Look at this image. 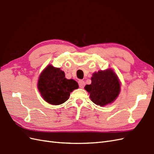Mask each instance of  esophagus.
<instances>
[{"label":"esophagus","instance_id":"1","mask_svg":"<svg viewBox=\"0 0 154 154\" xmlns=\"http://www.w3.org/2000/svg\"><path fill=\"white\" fill-rule=\"evenodd\" d=\"M78 84H79V86H80V88H83L85 85V83L84 81L83 80H80L78 82Z\"/></svg>","mask_w":154,"mask_h":154}]
</instances>
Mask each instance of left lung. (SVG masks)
Masks as SVG:
<instances>
[{
    "mask_svg": "<svg viewBox=\"0 0 154 154\" xmlns=\"http://www.w3.org/2000/svg\"><path fill=\"white\" fill-rule=\"evenodd\" d=\"M91 84L87 85L85 89L90 94L93 103L101 106L112 103L120 92V82L118 77L109 69L93 73Z\"/></svg>",
    "mask_w": 154,
    "mask_h": 154,
    "instance_id": "left-lung-1",
    "label": "left lung"
}]
</instances>
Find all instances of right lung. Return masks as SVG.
Returning <instances> with one entry per match:
<instances>
[{
  "instance_id": "add662e5",
  "label": "right lung",
  "mask_w": 154,
  "mask_h": 154,
  "mask_svg": "<svg viewBox=\"0 0 154 154\" xmlns=\"http://www.w3.org/2000/svg\"><path fill=\"white\" fill-rule=\"evenodd\" d=\"M60 68L51 65L42 72L38 81V88L41 96L48 103L58 105L66 102L70 93L78 88V83L72 79L67 80Z\"/></svg>"
}]
</instances>
